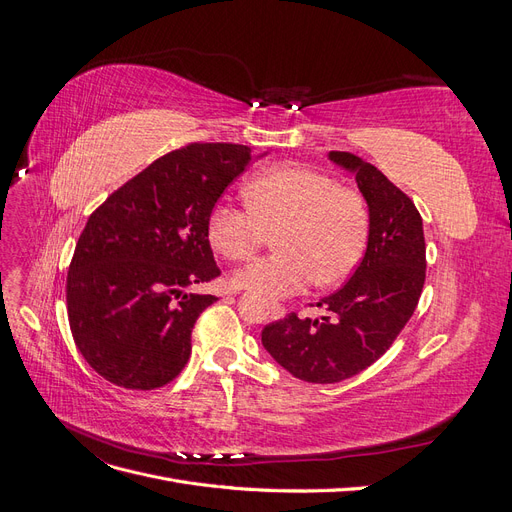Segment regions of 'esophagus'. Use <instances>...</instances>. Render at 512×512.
Returning <instances> with one entry per match:
<instances>
[{
    "label": "esophagus",
    "mask_w": 512,
    "mask_h": 512,
    "mask_svg": "<svg viewBox=\"0 0 512 512\" xmlns=\"http://www.w3.org/2000/svg\"><path fill=\"white\" fill-rule=\"evenodd\" d=\"M271 318L273 320H282L284 316H286V307H282V305H271Z\"/></svg>",
    "instance_id": "1"
}]
</instances>
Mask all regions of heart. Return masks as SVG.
I'll use <instances>...</instances> for the list:
<instances>
[{"mask_svg":"<svg viewBox=\"0 0 512 512\" xmlns=\"http://www.w3.org/2000/svg\"><path fill=\"white\" fill-rule=\"evenodd\" d=\"M247 207L215 205L207 220L211 245L224 258H254L271 235L277 250L232 275V286L260 299H284L309 282L335 286L354 273L365 256L371 213L361 192L303 164L262 170L245 185Z\"/></svg>","mask_w":512,"mask_h":512,"instance_id":"b5f03b06","label":"heart"}]
</instances>
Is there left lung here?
<instances>
[{"label": "left lung", "instance_id": "1", "mask_svg": "<svg viewBox=\"0 0 512 512\" xmlns=\"http://www.w3.org/2000/svg\"><path fill=\"white\" fill-rule=\"evenodd\" d=\"M329 158L352 170L371 213L369 243L350 280L316 305L322 320L288 314L262 329V346L294 378L333 384L374 365L412 318L425 284V235L412 200L348 151Z\"/></svg>", "mask_w": 512, "mask_h": 512}]
</instances>
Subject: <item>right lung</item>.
<instances>
[{
  "mask_svg": "<svg viewBox=\"0 0 512 512\" xmlns=\"http://www.w3.org/2000/svg\"><path fill=\"white\" fill-rule=\"evenodd\" d=\"M250 160L245 145H185L89 215L70 262L66 299L74 344L104 380L151 391L181 374L194 324L215 301L190 288L220 275L209 213Z\"/></svg>",
  "mask_w": 512,
  "mask_h": 512,
  "instance_id": "add662e5",
  "label": "right lung"
}]
</instances>
